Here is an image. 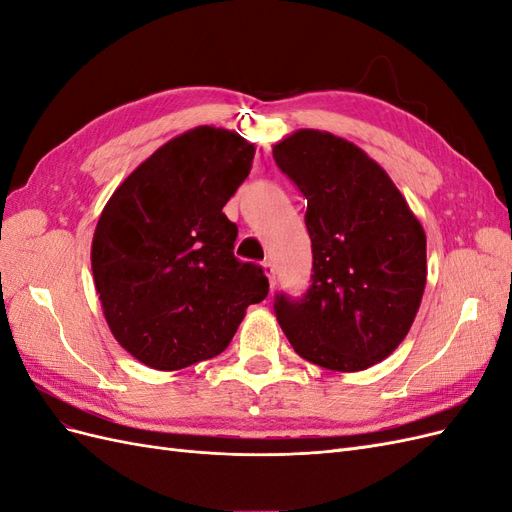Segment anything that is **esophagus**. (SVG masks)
I'll return each mask as SVG.
<instances>
[{
  "mask_svg": "<svg viewBox=\"0 0 512 512\" xmlns=\"http://www.w3.org/2000/svg\"><path fill=\"white\" fill-rule=\"evenodd\" d=\"M262 267H265V273H267V277H269L271 288H275V265H273L271 260H265V262H262Z\"/></svg>",
  "mask_w": 512,
  "mask_h": 512,
  "instance_id": "esophagus-1",
  "label": "esophagus"
}]
</instances>
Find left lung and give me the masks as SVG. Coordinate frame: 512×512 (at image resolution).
Instances as JSON below:
<instances>
[{"mask_svg": "<svg viewBox=\"0 0 512 512\" xmlns=\"http://www.w3.org/2000/svg\"><path fill=\"white\" fill-rule=\"evenodd\" d=\"M307 198L312 277L301 297L275 294L294 352L320 367L361 371L408 335L427 280V243L391 177L359 147L299 130L273 147Z\"/></svg>", "mask_w": 512, "mask_h": 512, "instance_id": "obj_1", "label": "left lung"}]
</instances>
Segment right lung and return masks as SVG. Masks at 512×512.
<instances>
[{"label": "right lung", "mask_w": 512, "mask_h": 512, "mask_svg": "<svg viewBox=\"0 0 512 512\" xmlns=\"http://www.w3.org/2000/svg\"><path fill=\"white\" fill-rule=\"evenodd\" d=\"M254 151L235 132L194 128L138 166L100 215L91 269L106 322L153 369L218 356L269 294L262 267L235 256L237 224L222 213Z\"/></svg>", "instance_id": "1"}]
</instances>
